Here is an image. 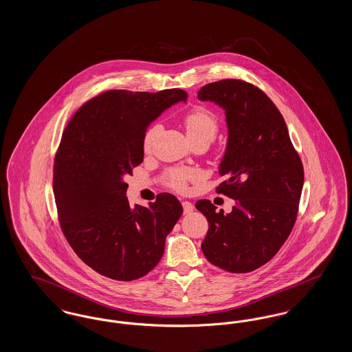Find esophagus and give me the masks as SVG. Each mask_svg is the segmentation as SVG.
I'll use <instances>...</instances> for the list:
<instances>
[{
    "instance_id": "34e87169",
    "label": "esophagus",
    "mask_w": 352,
    "mask_h": 352,
    "mask_svg": "<svg viewBox=\"0 0 352 352\" xmlns=\"http://www.w3.org/2000/svg\"><path fill=\"white\" fill-rule=\"evenodd\" d=\"M182 206H184V214H190V212L194 211V206H192V203H190V201H182Z\"/></svg>"
}]
</instances>
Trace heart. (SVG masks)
Wrapping results in <instances>:
<instances>
[{
  "label": "heart",
  "mask_w": 352,
  "mask_h": 352,
  "mask_svg": "<svg viewBox=\"0 0 352 352\" xmlns=\"http://www.w3.org/2000/svg\"><path fill=\"white\" fill-rule=\"evenodd\" d=\"M184 128H186V134L188 140H204L210 144L215 138L218 132V121L210 111L198 107L184 118ZM154 135H155V128L153 126L144 137L145 151L151 149ZM191 178H192V173L184 171V170H175L168 177V184L177 191H184L187 188V181H190Z\"/></svg>",
  "instance_id": "obj_1"
}]
</instances>
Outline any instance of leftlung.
<instances>
[{"label":"left lung","instance_id":"obj_1","mask_svg":"<svg viewBox=\"0 0 352 352\" xmlns=\"http://www.w3.org/2000/svg\"><path fill=\"white\" fill-rule=\"evenodd\" d=\"M201 101L226 115L227 146L217 191L234 199L230 214L207 199L195 207L208 220L201 243L206 258L231 273L260 268L283 247L297 218L303 166L284 118L257 87L226 79L201 87Z\"/></svg>","mask_w":352,"mask_h":352}]
</instances>
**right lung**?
I'll list each match as a JSON object with an SVG mask.
<instances>
[{"label":"right lung","mask_w":352,"mask_h":352,"mask_svg":"<svg viewBox=\"0 0 352 352\" xmlns=\"http://www.w3.org/2000/svg\"><path fill=\"white\" fill-rule=\"evenodd\" d=\"M187 94L105 91L87 101L63 133L54 166V197L69 245L84 263L118 281L154 268L184 208L168 192L131 207L125 177L144 160V137Z\"/></svg>","instance_id":"right-lung-1"}]
</instances>
